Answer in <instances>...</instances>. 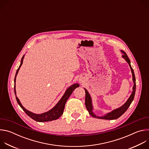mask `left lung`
<instances>
[{"label":"left lung","mask_w":149,"mask_h":149,"mask_svg":"<svg viewBox=\"0 0 149 149\" xmlns=\"http://www.w3.org/2000/svg\"><path fill=\"white\" fill-rule=\"evenodd\" d=\"M121 52L123 53V55L122 57L126 61V62L129 63V67L131 69V71H132V77H133V81L134 82V86L133 87V92L132 93V94L130 95V97L128 98V100H127V101L122 105L121 107L113 110V111H111V112H109L107 114H104V116H98L97 115H96L94 112H93V102H92V99L90 95V94L88 93V91L84 88L85 91H86V98H85V103H86V108L89 113V114L93 116V117L95 118H100V119H104V120H115L117 119L118 118H119L121 116H122L125 111L126 110L128 109V108L129 107V106L130 105L131 103L132 102L134 98V95H135V93H136V78H135V75H134V71L131 66L130 64V60L128 56L127 55V54H125V52H124L123 51H121Z\"/></svg>","instance_id":"left-lung-1"}]
</instances>
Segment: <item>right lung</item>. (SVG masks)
Listing matches in <instances>:
<instances>
[{
	"instance_id": "obj_1",
	"label": "right lung",
	"mask_w": 149,
	"mask_h": 149,
	"mask_svg": "<svg viewBox=\"0 0 149 149\" xmlns=\"http://www.w3.org/2000/svg\"><path fill=\"white\" fill-rule=\"evenodd\" d=\"M24 56H25V55L22 56V59H21L20 64L18 68V69L16 71L15 77V80H14V91H15L16 99V101H17L18 104L20 105V107L22 109V110L26 113V114L29 117H30L31 118H32L33 120H34L36 121L47 122V121H50L55 120L58 119L59 117H60L62 115V114L63 113V110H64V108H65V103H66L67 100L68 99L70 96L71 95L73 91L76 88H77L79 86V84L75 83V84H72V86H71L70 87H69L65 91V93L63 94V95H62L61 98L59 100V101L57 102V104L54 106L52 109H51L49 111L45 112L44 113H41V114L33 113L26 110L22 105V104H21L20 100L16 96V85H15L16 84V78L17 73L19 72V70L23 63V60H24Z\"/></svg>"
}]
</instances>
